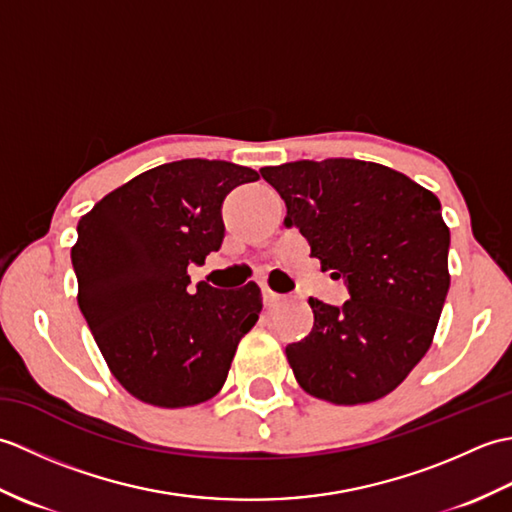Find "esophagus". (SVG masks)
Instances as JSON below:
<instances>
[{
  "label": "esophagus",
  "instance_id": "obj_1",
  "mask_svg": "<svg viewBox=\"0 0 512 512\" xmlns=\"http://www.w3.org/2000/svg\"><path fill=\"white\" fill-rule=\"evenodd\" d=\"M262 297H264L266 306H275L277 301L284 299V295H279V292H275L268 284H262Z\"/></svg>",
  "mask_w": 512,
  "mask_h": 512
}]
</instances>
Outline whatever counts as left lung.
Here are the masks:
<instances>
[{"label": "left lung", "mask_w": 512, "mask_h": 512, "mask_svg": "<svg viewBox=\"0 0 512 512\" xmlns=\"http://www.w3.org/2000/svg\"><path fill=\"white\" fill-rule=\"evenodd\" d=\"M284 224L308 239L350 301L308 299L312 332L286 347L297 383L334 405L387 396L431 347L449 292V228L440 200L376 162L328 158L264 167Z\"/></svg>", "instance_id": "8db88e82"}]
</instances>
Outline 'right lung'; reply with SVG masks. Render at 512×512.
Returning <instances> with one entry per match:
<instances>
[{"label":"right lung","mask_w":512,"mask_h":512,"mask_svg":"<svg viewBox=\"0 0 512 512\" xmlns=\"http://www.w3.org/2000/svg\"><path fill=\"white\" fill-rule=\"evenodd\" d=\"M255 180V169L226 160L167 162L107 193L76 226L79 308L118 383L147 405L213 398L259 319L255 281L187 292L189 264L222 246L224 198Z\"/></svg>","instance_id":"add662e5"}]
</instances>
